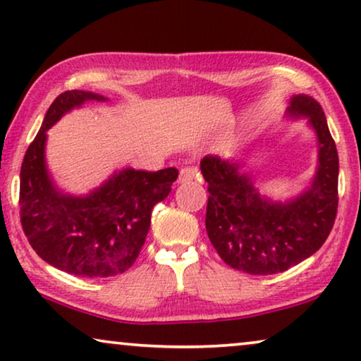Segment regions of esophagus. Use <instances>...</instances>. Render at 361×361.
<instances>
[{
	"instance_id": "esophagus-1",
	"label": "esophagus",
	"mask_w": 361,
	"mask_h": 361,
	"mask_svg": "<svg viewBox=\"0 0 361 361\" xmlns=\"http://www.w3.org/2000/svg\"><path fill=\"white\" fill-rule=\"evenodd\" d=\"M197 170L195 169V166H183V169L180 170V176H178V181L180 183H190L192 180L197 178Z\"/></svg>"
}]
</instances>
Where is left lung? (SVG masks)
<instances>
[{"mask_svg": "<svg viewBox=\"0 0 361 361\" xmlns=\"http://www.w3.org/2000/svg\"><path fill=\"white\" fill-rule=\"evenodd\" d=\"M291 116H309L319 137V169L304 195L286 204L262 200L238 164L206 155V231L227 265L250 275L286 271L316 253L331 233L338 206V155L321 104L298 94Z\"/></svg>", "mask_w": 361, "mask_h": 361, "instance_id": "1", "label": "left lung"}]
</instances>
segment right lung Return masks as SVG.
<instances>
[{
    "label": "right lung",
    "mask_w": 361,
    "mask_h": 361,
    "mask_svg": "<svg viewBox=\"0 0 361 361\" xmlns=\"http://www.w3.org/2000/svg\"><path fill=\"white\" fill-rule=\"evenodd\" d=\"M88 99L104 101L72 90L50 104L21 165L19 216L30 247L49 265L75 276L108 278L134 265L150 229L152 209L169 196L178 170L126 169L86 197L55 191L44 164L45 130Z\"/></svg>",
    "instance_id": "right-lung-1"
}]
</instances>
